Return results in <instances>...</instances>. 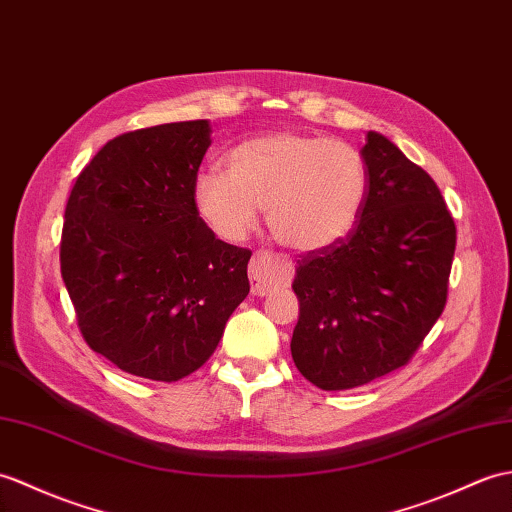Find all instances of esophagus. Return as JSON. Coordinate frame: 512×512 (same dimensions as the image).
Returning a JSON list of instances; mask_svg holds the SVG:
<instances>
[{
  "instance_id": "34e87169",
  "label": "esophagus",
  "mask_w": 512,
  "mask_h": 512,
  "mask_svg": "<svg viewBox=\"0 0 512 512\" xmlns=\"http://www.w3.org/2000/svg\"><path fill=\"white\" fill-rule=\"evenodd\" d=\"M248 279H251V292L255 296H266L290 283L292 266L272 253L259 251L248 264Z\"/></svg>"
}]
</instances>
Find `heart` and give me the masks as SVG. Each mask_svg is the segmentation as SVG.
Wrapping results in <instances>:
<instances>
[{
    "mask_svg": "<svg viewBox=\"0 0 512 512\" xmlns=\"http://www.w3.org/2000/svg\"><path fill=\"white\" fill-rule=\"evenodd\" d=\"M366 196L362 152L347 141L303 133L248 139L229 152V170L200 172L194 185L200 216L224 240H244L266 207L275 240L301 253L347 237Z\"/></svg>",
    "mask_w": 512,
    "mask_h": 512,
    "instance_id": "obj_1",
    "label": "heart"
}]
</instances>
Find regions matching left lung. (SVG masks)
Masks as SVG:
<instances>
[{"instance_id": "left-lung-1", "label": "left lung", "mask_w": 512, "mask_h": 512, "mask_svg": "<svg viewBox=\"0 0 512 512\" xmlns=\"http://www.w3.org/2000/svg\"><path fill=\"white\" fill-rule=\"evenodd\" d=\"M368 196L353 231L299 259L292 360L323 390L358 388L406 366L443 314L456 224L432 176L390 139L362 148Z\"/></svg>"}]
</instances>
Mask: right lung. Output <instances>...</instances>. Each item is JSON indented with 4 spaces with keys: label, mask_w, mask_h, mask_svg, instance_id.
<instances>
[{
    "label": "right lung",
    "mask_w": 512,
    "mask_h": 512,
    "mask_svg": "<svg viewBox=\"0 0 512 512\" xmlns=\"http://www.w3.org/2000/svg\"><path fill=\"white\" fill-rule=\"evenodd\" d=\"M207 120L115 137L65 207L61 275L89 347L124 373L178 382L216 351L251 285V251L216 237L194 185Z\"/></svg>",
    "instance_id": "obj_1"
}]
</instances>
